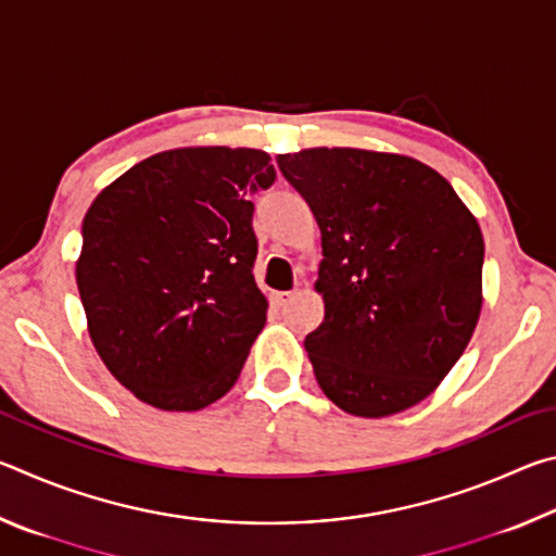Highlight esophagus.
Masks as SVG:
<instances>
[{"label": "esophagus", "instance_id": "1", "mask_svg": "<svg viewBox=\"0 0 556 556\" xmlns=\"http://www.w3.org/2000/svg\"><path fill=\"white\" fill-rule=\"evenodd\" d=\"M294 299H296V291H277V294H271V304H275L277 308H285Z\"/></svg>", "mask_w": 556, "mask_h": 556}]
</instances>
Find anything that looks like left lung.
Here are the masks:
<instances>
[{"instance_id":"left-lung-1","label":"left lung","mask_w":556,"mask_h":556,"mask_svg":"<svg viewBox=\"0 0 556 556\" xmlns=\"http://www.w3.org/2000/svg\"><path fill=\"white\" fill-rule=\"evenodd\" d=\"M277 164L321 230L326 316L304 348L326 397L355 417L421 402L481 314L476 218L444 176L409 156L318 147Z\"/></svg>"}]
</instances>
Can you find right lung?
<instances>
[{
    "mask_svg": "<svg viewBox=\"0 0 556 556\" xmlns=\"http://www.w3.org/2000/svg\"><path fill=\"white\" fill-rule=\"evenodd\" d=\"M275 178L260 149H174L92 201L75 279L102 363L142 402L195 412L238 380L267 321L250 199Z\"/></svg>",
    "mask_w": 556,
    "mask_h": 556,
    "instance_id": "1",
    "label": "right lung"
}]
</instances>
